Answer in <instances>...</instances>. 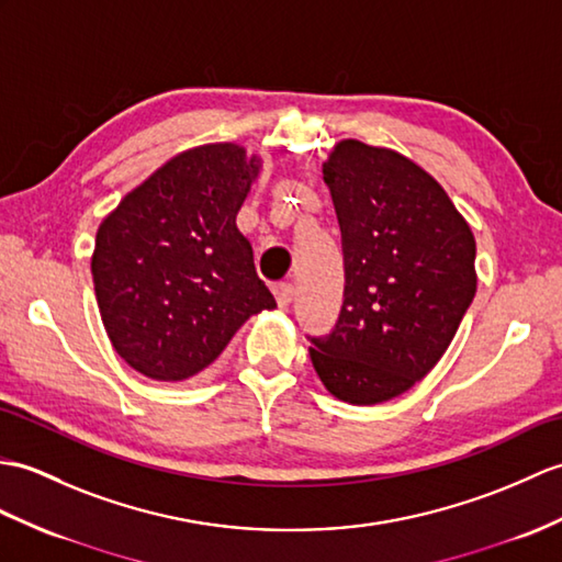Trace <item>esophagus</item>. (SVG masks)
I'll use <instances>...</instances> for the list:
<instances>
[{
    "label": "esophagus",
    "instance_id": "obj_1",
    "mask_svg": "<svg viewBox=\"0 0 562 562\" xmlns=\"http://www.w3.org/2000/svg\"><path fill=\"white\" fill-rule=\"evenodd\" d=\"M276 302H278V306L280 308H286L292 304V299H294V286L290 284V282H280V284H276Z\"/></svg>",
    "mask_w": 562,
    "mask_h": 562
}]
</instances>
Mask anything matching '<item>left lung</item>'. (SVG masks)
<instances>
[{"instance_id": "obj_1", "label": "left lung", "mask_w": 562, "mask_h": 562, "mask_svg": "<svg viewBox=\"0 0 562 562\" xmlns=\"http://www.w3.org/2000/svg\"><path fill=\"white\" fill-rule=\"evenodd\" d=\"M323 179L342 232L345 304L308 355L333 397L373 407L446 355L476 294V241L446 189L393 148L342 138Z\"/></svg>"}]
</instances>
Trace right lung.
Masks as SVG:
<instances>
[{
  "instance_id": "add662e5",
  "label": "right lung",
  "mask_w": 562,
  "mask_h": 562,
  "mask_svg": "<svg viewBox=\"0 0 562 562\" xmlns=\"http://www.w3.org/2000/svg\"><path fill=\"white\" fill-rule=\"evenodd\" d=\"M260 169L232 140L181 150L100 222L90 258L100 318L134 371L187 381L254 313L276 308L237 227Z\"/></svg>"
}]
</instances>
